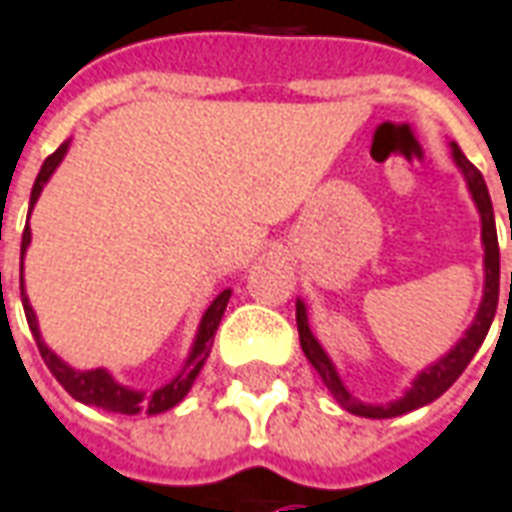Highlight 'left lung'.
Instances as JSON below:
<instances>
[{"instance_id": "obj_1", "label": "left lung", "mask_w": 512, "mask_h": 512, "mask_svg": "<svg viewBox=\"0 0 512 512\" xmlns=\"http://www.w3.org/2000/svg\"><path fill=\"white\" fill-rule=\"evenodd\" d=\"M452 157H455V165L463 170L471 198H474V204L480 209L482 248H485V292H482L480 311H477V317L471 322V328L466 331V336H463L444 358H438L436 364H430L427 369H422L419 378L413 380L411 389L405 391V397L389 402V405H366V402L355 400L353 394L344 389L336 366L331 364V358L325 355L320 342L314 339V333L308 328L303 300H297V333H300V347H303V353H306V358L311 361V366L317 369V375L322 378V383H325L328 391L333 394V400L339 402L344 411L355 413V416H366V419H391V416H402V413L416 411V408H422L427 402L438 400V397L463 375V369L469 366L474 353L480 350V344L485 342L488 328H491V322H494L496 303H499V239H496L494 206H491V195H488V187H485L482 173L471 165L469 159H466V154H463L455 143H452Z\"/></svg>"}]
</instances>
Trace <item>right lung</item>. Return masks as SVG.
<instances>
[{
  "mask_svg": "<svg viewBox=\"0 0 512 512\" xmlns=\"http://www.w3.org/2000/svg\"><path fill=\"white\" fill-rule=\"evenodd\" d=\"M65 151H68V140L54 151L52 157H46V162L41 165V173H38V179L32 184L30 212L32 206H35V201H38V195H41L43 184L49 181V176L57 170V165L63 162ZM30 239V226H24V234H21V259H24V250L30 245ZM21 267H24V264H21ZM228 297H231V289H223V292L212 300V306L206 308L201 328H198V336H195V344H192L190 350V358H187V364H184V369H181L179 375L170 380V383H165L162 389L146 394V391L126 389L121 383H115L107 369H85V372H82V369H74V366L65 364L63 358H57L41 339L38 320H35V311H32L30 306V297L24 295V273H21V303H24V314H27L30 331L32 336H35V342H38L41 358L46 361V366H49V372L57 378V383H60L74 400L85 402V405H96L101 411L126 413V416H134V413L170 411V408H176V405L187 397V391L192 389V383L198 378L201 366H204L206 358H209V350H212V342H215L217 325L223 320Z\"/></svg>",
  "mask_w": 512,
  "mask_h": 512,
  "instance_id": "1",
  "label": "right lung"
}]
</instances>
